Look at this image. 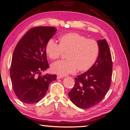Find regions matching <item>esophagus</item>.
Returning <instances> with one entry per match:
<instances>
[{
	"mask_svg": "<svg viewBox=\"0 0 130 130\" xmlns=\"http://www.w3.org/2000/svg\"><path fill=\"white\" fill-rule=\"evenodd\" d=\"M63 77L61 75H58L57 76V79H60V78H62Z\"/></svg>",
	"mask_w": 130,
	"mask_h": 130,
	"instance_id": "esophagus-1",
	"label": "esophagus"
}]
</instances>
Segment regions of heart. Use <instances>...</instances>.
I'll return each instance as SVG.
<instances>
[{
	"mask_svg": "<svg viewBox=\"0 0 130 130\" xmlns=\"http://www.w3.org/2000/svg\"><path fill=\"white\" fill-rule=\"evenodd\" d=\"M60 44L50 39L46 45V52L50 58L56 60L63 52H68L67 60L56 61L52 63L54 73L64 76L78 71H86L96 62L99 54V45L96 41L76 32L61 36Z\"/></svg>",
	"mask_w": 130,
	"mask_h": 130,
	"instance_id": "b5f03b06",
	"label": "heart"
}]
</instances>
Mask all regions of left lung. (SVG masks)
<instances>
[{
  "instance_id": "8db88e82",
  "label": "left lung",
  "mask_w": 130,
  "mask_h": 130,
  "mask_svg": "<svg viewBox=\"0 0 130 130\" xmlns=\"http://www.w3.org/2000/svg\"><path fill=\"white\" fill-rule=\"evenodd\" d=\"M99 54L95 63L75 78L74 86L68 94L72 103L81 109L99 103L108 91L112 72L111 52L105 39L98 40Z\"/></svg>"
}]
</instances>
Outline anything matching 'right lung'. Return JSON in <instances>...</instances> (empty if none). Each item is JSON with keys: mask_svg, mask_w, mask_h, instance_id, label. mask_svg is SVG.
I'll use <instances>...</instances> for the list:
<instances>
[{"mask_svg": "<svg viewBox=\"0 0 130 130\" xmlns=\"http://www.w3.org/2000/svg\"><path fill=\"white\" fill-rule=\"evenodd\" d=\"M56 31V28L50 26L31 28L15 48L10 77L15 94L24 103L39 102L45 96L50 83L56 80V74L41 75L42 71L49 67L46 45Z\"/></svg>", "mask_w": 130, "mask_h": 130, "instance_id": "obj_1", "label": "right lung"}]
</instances>
